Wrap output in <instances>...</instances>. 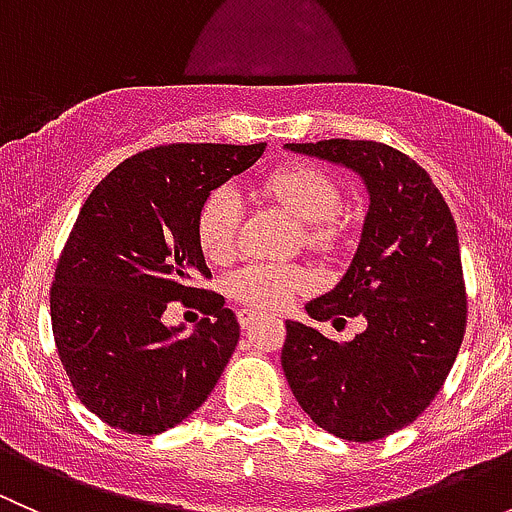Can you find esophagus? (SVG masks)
<instances>
[{
	"mask_svg": "<svg viewBox=\"0 0 512 512\" xmlns=\"http://www.w3.org/2000/svg\"><path fill=\"white\" fill-rule=\"evenodd\" d=\"M260 319H262V314L255 312V309H240V312H237V322H240L242 329L250 327V324H255V322H260Z\"/></svg>",
	"mask_w": 512,
	"mask_h": 512,
	"instance_id": "34e87169",
	"label": "esophagus"
}]
</instances>
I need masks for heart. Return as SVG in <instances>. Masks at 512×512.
Listing matches in <instances>:
<instances>
[{
  "label": "heart",
  "mask_w": 512,
  "mask_h": 512,
  "mask_svg": "<svg viewBox=\"0 0 512 512\" xmlns=\"http://www.w3.org/2000/svg\"><path fill=\"white\" fill-rule=\"evenodd\" d=\"M267 203L299 220V242L309 250L332 252L344 240V188L329 170L294 160L270 170L260 183ZM242 227L240 195L227 185L210 190L195 218V240L210 262H227L237 250ZM312 287V272L302 265L255 262L227 280L230 297L262 312L287 307L299 292Z\"/></svg>",
  "instance_id": "b5f03b06"
}]
</instances>
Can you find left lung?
<instances>
[{
    "label": "left lung",
    "mask_w": 512,
    "mask_h": 512,
    "mask_svg": "<svg viewBox=\"0 0 512 512\" xmlns=\"http://www.w3.org/2000/svg\"><path fill=\"white\" fill-rule=\"evenodd\" d=\"M344 163L371 193L344 280L307 304L317 322L364 317L352 342L287 322L282 369L294 399L324 431L376 441L409 426L446 381L468 319L456 220L431 175L379 141L289 143Z\"/></svg>",
    "instance_id": "obj_1"
}]
</instances>
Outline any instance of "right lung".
<instances>
[{
  "mask_svg": "<svg viewBox=\"0 0 512 512\" xmlns=\"http://www.w3.org/2000/svg\"><path fill=\"white\" fill-rule=\"evenodd\" d=\"M267 143H165L118 163L91 190L51 282V329L76 399L113 428L153 436L210 396L240 342L195 218L210 190ZM170 301L206 314L188 338L159 317Z\"/></svg>",
  "mask_w": 512,
  "mask_h": 512,
  "instance_id": "add662e5",
  "label": "right lung"
}]
</instances>
